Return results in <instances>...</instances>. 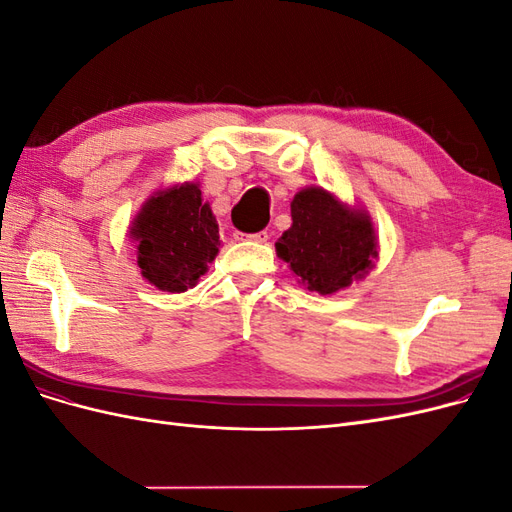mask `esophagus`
Instances as JSON below:
<instances>
[{"label":"esophagus","instance_id":"obj_1","mask_svg":"<svg viewBox=\"0 0 512 512\" xmlns=\"http://www.w3.org/2000/svg\"><path fill=\"white\" fill-rule=\"evenodd\" d=\"M239 241H254V243H265L269 239L267 230H260V232H254V235H241V232H237L235 235Z\"/></svg>","mask_w":512,"mask_h":512}]
</instances>
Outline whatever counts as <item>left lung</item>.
<instances>
[{
    "mask_svg": "<svg viewBox=\"0 0 512 512\" xmlns=\"http://www.w3.org/2000/svg\"><path fill=\"white\" fill-rule=\"evenodd\" d=\"M290 211L292 226L277 239L275 252L309 292L335 294L376 267L380 245L365 207L309 185L294 194Z\"/></svg>",
    "mask_w": 512,
    "mask_h": 512,
    "instance_id": "8db88e82",
    "label": "left lung"
}]
</instances>
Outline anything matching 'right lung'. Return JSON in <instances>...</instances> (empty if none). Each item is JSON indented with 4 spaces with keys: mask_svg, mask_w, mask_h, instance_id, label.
<instances>
[{
    "mask_svg": "<svg viewBox=\"0 0 512 512\" xmlns=\"http://www.w3.org/2000/svg\"><path fill=\"white\" fill-rule=\"evenodd\" d=\"M128 237L145 280L162 292L194 288L220 252V228L198 181L153 192L134 215Z\"/></svg>",
    "mask_w": 512,
    "mask_h": 512,
    "instance_id": "obj_1",
    "label": "right lung"
}]
</instances>
